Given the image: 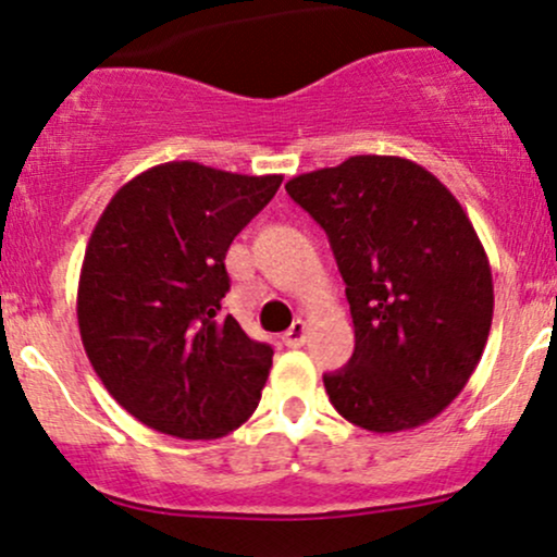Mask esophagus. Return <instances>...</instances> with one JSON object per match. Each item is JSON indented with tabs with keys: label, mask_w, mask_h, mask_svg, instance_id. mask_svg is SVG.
I'll return each mask as SVG.
<instances>
[{
	"label": "esophagus",
	"mask_w": 557,
	"mask_h": 557,
	"mask_svg": "<svg viewBox=\"0 0 557 557\" xmlns=\"http://www.w3.org/2000/svg\"><path fill=\"white\" fill-rule=\"evenodd\" d=\"M306 335H309V324H306L304 319H296L283 335V343L287 348H300V345L306 343Z\"/></svg>",
	"instance_id": "34e87169"
}]
</instances>
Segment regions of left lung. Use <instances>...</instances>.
I'll return each instance as SVG.
<instances>
[{"mask_svg": "<svg viewBox=\"0 0 557 557\" xmlns=\"http://www.w3.org/2000/svg\"><path fill=\"white\" fill-rule=\"evenodd\" d=\"M285 190L327 233L354 317V356L324 374L332 406L380 434L432 421L474 374L495 306L463 207L403 157H350Z\"/></svg>", "mask_w": 557, "mask_h": 557, "instance_id": "left-lung-1", "label": "left lung"}]
</instances>
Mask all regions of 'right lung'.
<instances>
[{
  "instance_id": "1",
  "label": "right lung",
  "mask_w": 557,
  "mask_h": 557,
  "mask_svg": "<svg viewBox=\"0 0 557 557\" xmlns=\"http://www.w3.org/2000/svg\"><path fill=\"white\" fill-rule=\"evenodd\" d=\"M280 183L168 162L127 181L101 212L81 267V341L140 424L214 440L257 411L274 350L222 317L225 257Z\"/></svg>"
}]
</instances>
